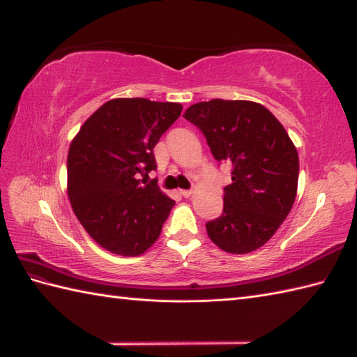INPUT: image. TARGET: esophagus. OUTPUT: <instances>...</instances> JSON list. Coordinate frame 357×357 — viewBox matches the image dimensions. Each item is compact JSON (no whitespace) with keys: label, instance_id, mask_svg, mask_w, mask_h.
Instances as JSON below:
<instances>
[{"label":"esophagus","instance_id":"1","mask_svg":"<svg viewBox=\"0 0 357 357\" xmlns=\"http://www.w3.org/2000/svg\"><path fill=\"white\" fill-rule=\"evenodd\" d=\"M180 194L183 195L185 199H188V197L192 195V191H191V189H180Z\"/></svg>","mask_w":357,"mask_h":357}]
</instances>
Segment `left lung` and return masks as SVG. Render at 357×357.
I'll list each match as a JSON object with an SVG mask.
<instances>
[{"label":"left lung","instance_id":"8db88e82","mask_svg":"<svg viewBox=\"0 0 357 357\" xmlns=\"http://www.w3.org/2000/svg\"><path fill=\"white\" fill-rule=\"evenodd\" d=\"M183 117L204 134L217 162L232 163L223 213L206 223L209 238L229 253L257 250L295 203V145L278 119L257 102L212 99L191 105Z\"/></svg>","mask_w":357,"mask_h":357}]
</instances>
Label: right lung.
<instances>
[{"label":"right lung","mask_w":357,"mask_h":357,"mask_svg":"<svg viewBox=\"0 0 357 357\" xmlns=\"http://www.w3.org/2000/svg\"><path fill=\"white\" fill-rule=\"evenodd\" d=\"M176 102L112 99L98 108L68 149V199L91 238L108 252L137 257L158 238L176 204L137 174L157 168L154 146L181 113Z\"/></svg>","instance_id":"add662e5"}]
</instances>
